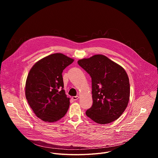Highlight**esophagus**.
Masks as SVG:
<instances>
[{"mask_svg":"<svg viewBox=\"0 0 158 158\" xmlns=\"http://www.w3.org/2000/svg\"><path fill=\"white\" fill-rule=\"evenodd\" d=\"M79 98V96H73V98H72V99L74 100V101H77L78 99Z\"/></svg>","mask_w":158,"mask_h":158,"instance_id":"1","label":"esophagus"}]
</instances>
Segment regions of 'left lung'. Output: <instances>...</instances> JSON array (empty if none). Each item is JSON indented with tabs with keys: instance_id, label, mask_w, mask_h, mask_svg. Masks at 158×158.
I'll return each instance as SVG.
<instances>
[{
	"instance_id": "8db88e82",
	"label": "left lung",
	"mask_w": 158,
	"mask_h": 158,
	"mask_svg": "<svg viewBox=\"0 0 158 158\" xmlns=\"http://www.w3.org/2000/svg\"><path fill=\"white\" fill-rule=\"evenodd\" d=\"M77 63L92 79L93 103L86 116L101 124L118 119L130 96L129 77L123 67L102 54L80 59Z\"/></svg>"
}]
</instances>
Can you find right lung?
<instances>
[{"label":"right lung","mask_w":158,"mask_h":158,"mask_svg":"<svg viewBox=\"0 0 158 158\" xmlns=\"http://www.w3.org/2000/svg\"><path fill=\"white\" fill-rule=\"evenodd\" d=\"M73 59L56 53L37 61L30 70L26 82V97L37 117L53 123L63 118L70 101L64 88L62 73Z\"/></svg>","instance_id":"right-lung-1"}]
</instances>
